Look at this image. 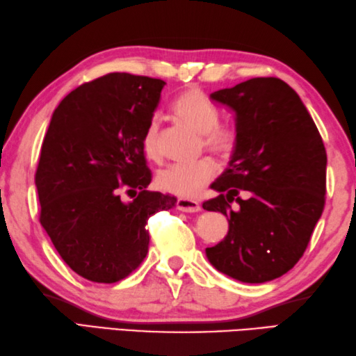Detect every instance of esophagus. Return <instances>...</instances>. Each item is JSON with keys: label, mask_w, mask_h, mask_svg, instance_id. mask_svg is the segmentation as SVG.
<instances>
[{"label": "esophagus", "mask_w": 356, "mask_h": 356, "mask_svg": "<svg viewBox=\"0 0 356 356\" xmlns=\"http://www.w3.org/2000/svg\"><path fill=\"white\" fill-rule=\"evenodd\" d=\"M177 209L181 210V212H187V213H193V212H200L201 206L198 201L195 200H188V198H178L177 200Z\"/></svg>", "instance_id": "obj_1"}]
</instances>
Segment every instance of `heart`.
<instances>
[{"label":"heart","mask_w":356,"mask_h":356,"mask_svg":"<svg viewBox=\"0 0 356 356\" xmlns=\"http://www.w3.org/2000/svg\"><path fill=\"white\" fill-rule=\"evenodd\" d=\"M175 117L202 135V146L212 154L227 158L236 146V132L234 127L220 124V111L204 93L198 89H188L173 103ZM159 121L152 118L143 135V150L149 159L158 161L159 152ZM216 168L212 159L202 158L191 164H173L158 173L156 184L161 191L181 198H193L201 187L215 177Z\"/></svg>","instance_id":"heart-1"}]
</instances>
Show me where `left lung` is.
<instances>
[{
    "label": "left lung",
    "mask_w": 356,
    "mask_h": 356,
    "mask_svg": "<svg viewBox=\"0 0 356 356\" xmlns=\"http://www.w3.org/2000/svg\"><path fill=\"white\" fill-rule=\"evenodd\" d=\"M210 99L235 113L236 146L210 186L218 197L202 204L229 221L206 257L227 277L261 284L289 272L306 250L324 209L327 155L298 93L280 78H252Z\"/></svg>",
    "instance_id": "1"
}]
</instances>
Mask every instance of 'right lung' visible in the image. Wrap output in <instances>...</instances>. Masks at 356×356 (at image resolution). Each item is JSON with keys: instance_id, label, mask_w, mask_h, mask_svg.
Returning a JSON list of instances; mask_svg holds the SVG:
<instances>
[{"instance_id": "1", "label": "right lung", "mask_w": 356, "mask_h": 356, "mask_svg": "<svg viewBox=\"0 0 356 356\" xmlns=\"http://www.w3.org/2000/svg\"><path fill=\"white\" fill-rule=\"evenodd\" d=\"M163 79L108 74L79 86L50 120L35 184L40 221L72 270L117 282L149 250L147 220L177 198L149 192L143 135L161 98ZM121 186L138 193L124 203Z\"/></svg>"}]
</instances>
